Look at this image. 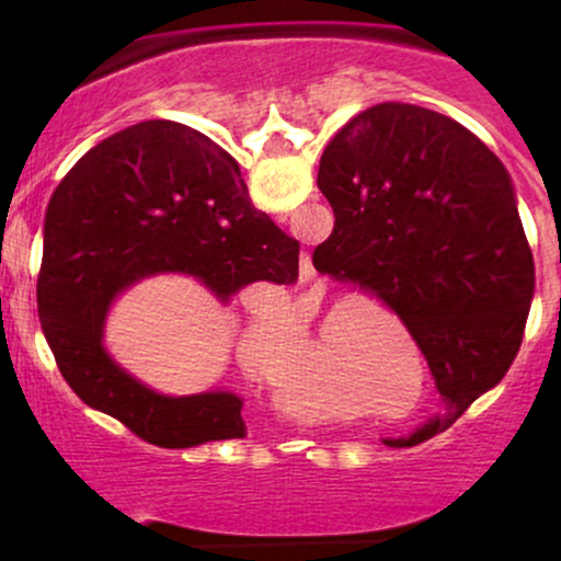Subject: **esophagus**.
Wrapping results in <instances>:
<instances>
[{"instance_id": "1", "label": "esophagus", "mask_w": 561, "mask_h": 561, "mask_svg": "<svg viewBox=\"0 0 561 561\" xmlns=\"http://www.w3.org/2000/svg\"><path fill=\"white\" fill-rule=\"evenodd\" d=\"M313 274H317V272H313V266H311V261H302V268H300V279L302 282H311L313 279Z\"/></svg>"}]
</instances>
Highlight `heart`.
Instances as JSON below:
<instances>
[{
	"label": "heart",
	"mask_w": 561,
	"mask_h": 561,
	"mask_svg": "<svg viewBox=\"0 0 561 561\" xmlns=\"http://www.w3.org/2000/svg\"><path fill=\"white\" fill-rule=\"evenodd\" d=\"M345 313L347 308L340 306L324 319V324H321V340H324V343L332 337L334 327L343 320ZM382 321H385L382 332L366 330V324H362V321L356 319H347L343 328H337V340H343V345L351 351V356L356 358L353 371H356V377L362 379L366 388H369L371 396L377 398L396 396L398 388L403 385L405 375H409V364H405L401 351L409 353V356L416 362V366H420V351H416V343L414 337H411V332L396 319L382 317ZM244 343L255 347V351H261L263 358H268L266 340H263V332L259 324H253L248 332H244ZM287 388L289 385L285 377H276L272 382L276 403L285 405V409H293V398L287 396ZM321 414L340 416V409H321Z\"/></svg>",
	"instance_id": "b5f03b06"
}]
</instances>
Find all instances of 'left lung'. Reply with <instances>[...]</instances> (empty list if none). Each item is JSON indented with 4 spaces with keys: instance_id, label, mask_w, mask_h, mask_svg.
<instances>
[{
    "instance_id": "8db88e82",
    "label": "left lung",
    "mask_w": 561,
    "mask_h": 561,
    "mask_svg": "<svg viewBox=\"0 0 561 561\" xmlns=\"http://www.w3.org/2000/svg\"><path fill=\"white\" fill-rule=\"evenodd\" d=\"M334 210L313 266L375 295L427 358L440 411L427 440L493 390L517 358L536 263L499 158L448 115L382 102L353 115L319 163Z\"/></svg>"
}]
</instances>
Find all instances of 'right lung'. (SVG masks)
Here are the masks:
<instances>
[{
  "instance_id": "1",
  "label": "right lung",
  "mask_w": 561,
  "mask_h": 561,
  "mask_svg": "<svg viewBox=\"0 0 561 561\" xmlns=\"http://www.w3.org/2000/svg\"><path fill=\"white\" fill-rule=\"evenodd\" d=\"M300 244L253 208L240 165L205 134L141 121L66 173L44 216L38 321L70 390L160 448L237 440L234 392L169 398L102 347L113 298L150 274H192L227 302L253 282L293 285Z\"/></svg>"
}]
</instances>
